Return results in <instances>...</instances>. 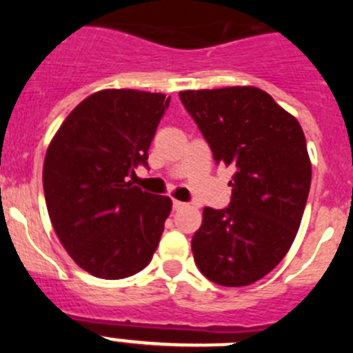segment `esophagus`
<instances>
[{"instance_id":"esophagus-1","label":"esophagus","mask_w":353,"mask_h":353,"mask_svg":"<svg viewBox=\"0 0 353 353\" xmlns=\"http://www.w3.org/2000/svg\"><path fill=\"white\" fill-rule=\"evenodd\" d=\"M185 207L183 201H179V199H173V210H180V208Z\"/></svg>"}]
</instances>
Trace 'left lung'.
Listing matches in <instances>:
<instances>
[{
    "label": "left lung",
    "instance_id": "left-lung-1",
    "mask_svg": "<svg viewBox=\"0 0 353 353\" xmlns=\"http://www.w3.org/2000/svg\"><path fill=\"white\" fill-rule=\"evenodd\" d=\"M180 101L215 164L232 166V201L205 207L192 236L199 272L221 286H248L285 258L297 235L311 185L299 121L254 86L187 90Z\"/></svg>",
    "mask_w": 353,
    "mask_h": 353
}]
</instances>
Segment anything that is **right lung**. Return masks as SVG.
<instances>
[{
  "mask_svg": "<svg viewBox=\"0 0 353 353\" xmlns=\"http://www.w3.org/2000/svg\"><path fill=\"white\" fill-rule=\"evenodd\" d=\"M170 97L102 90L61 123L43 161V194L56 235L81 269L123 279L150 263L171 199L127 182L148 166V148Z\"/></svg>",
  "mask_w": 353,
  "mask_h": 353,
  "instance_id": "right-lung-1",
  "label": "right lung"
}]
</instances>
